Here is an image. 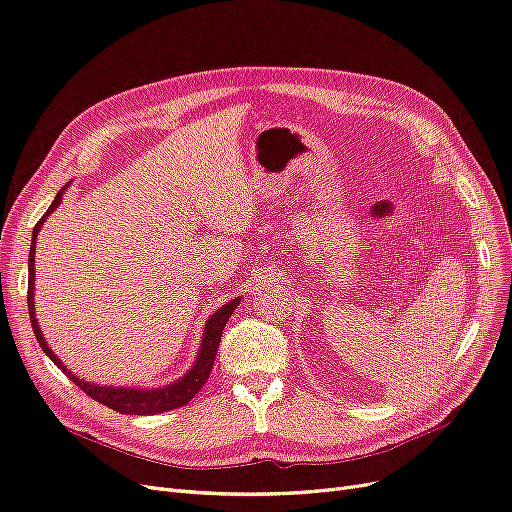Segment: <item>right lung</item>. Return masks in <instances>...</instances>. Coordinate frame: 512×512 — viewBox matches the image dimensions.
Here are the masks:
<instances>
[{
    "label": "right lung",
    "instance_id": "right-lung-1",
    "mask_svg": "<svg viewBox=\"0 0 512 512\" xmlns=\"http://www.w3.org/2000/svg\"><path fill=\"white\" fill-rule=\"evenodd\" d=\"M66 190V188H64ZM61 190L55 200L51 203V207L46 209V213L40 218V222L34 226V235H32V247H29V284H27V307H29V318H32V327H34V335L38 339L40 348L46 352V356L64 371V374L79 386L81 391H85V395H89L91 399L100 401V404L108 406L111 410H117L119 414H160L166 410H173V408H181L188 404V401L203 389V384L209 380V374L213 369V361H215V354H218L220 348V339H222V331L226 327L228 318L235 312V307L239 305V297L232 299L230 303H226L224 307H220L218 312H215L207 327H205V335H203V342H200V350L196 356V363L194 367L185 374L183 378H179L177 382L164 386V389H156V391H145V389H128V386H98V384H89L81 378H76L72 371H68L61 363L57 356L53 354V350L49 348V344L44 342V337L40 333L38 327V320L34 314V254H36V237H38V230L42 228L46 215L51 211L57 209V205L61 203Z\"/></svg>",
    "mask_w": 512,
    "mask_h": 512
}]
</instances>
